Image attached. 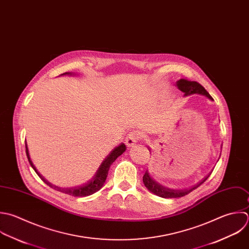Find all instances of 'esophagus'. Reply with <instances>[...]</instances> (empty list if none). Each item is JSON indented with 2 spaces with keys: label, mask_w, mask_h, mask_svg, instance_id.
I'll return each mask as SVG.
<instances>
[{
  "label": "esophagus",
  "mask_w": 249,
  "mask_h": 249,
  "mask_svg": "<svg viewBox=\"0 0 249 249\" xmlns=\"http://www.w3.org/2000/svg\"><path fill=\"white\" fill-rule=\"evenodd\" d=\"M142 137H143V135L140 131H132V132H130L128 134V136L126 137V140H125L127 146H133L138 141L142 139Z\"/></svg>",
  "instance_id": "1"
}]
</instances>
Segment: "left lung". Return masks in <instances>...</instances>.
I'll return each instance as SVG.
<instances>
[{
	"label": "left lung",
	"instance_id": "8db88e82",
	"mask_svg": "<svg viewBox=\"0 0 249 249\" xmlns=\"http://www.w3.org/2000/svg\"><path fill=\"white\" fill-rule=\"evenodd\" d=\"M178 86L180 89V91H182L185 95H190V94H194V93H200L203 95H206L207 97H209L210 99L213 100V97L209 94V92L204 88L203 85H201L199 82L197 81H191L188 80L186 78H181L178 81ZM211 176V174H210ZM205 178L201 182H199L198 184H196L195 186L189 188V189H183V190H173V189H168L165 188L161 185H159L158 183H156L148 175L147 172H145V174L143 175L142 178V181L145 185V187L152 193L156 194L159 197L162 198H179V197H183L187 194H189L190 192H192L194 189L198 188L201 184H203L208 178L209 177Z\"/></svg>",
	"mask_w": 249,
	"mask_h": 249
}]
</instances>
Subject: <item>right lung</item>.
Wrapping results in <instances>:
<instances>
[{"mask_svg":"<svg viewBox=\"0 0 249 249\" xmlns=\"http://www.w3.org/2000/svg\"><path fill=\"white\" fill-rule=\"evenodd\" d=\"M65 73H68V72H65ZM63 73V74H65ZM25 146H26V155H27V158H28V161L30 163V165L32 166V168L35 170V172L37 174V176L40 178V179L43 180V182H45L48 186H50L51 188L59 191V192H62L64 194H67V195H70V196H73V197H86V196H89V195H92L94 194L95 192H97L98 190H100L106 179H107V173H108V170H109V167L110 165L116 160V158L118 156H120L125 150H126V145L124 143H121L120 145H118L117 147H115L111 152L110 154L103 161V163L101 164L99 170L97 171L96 175L94 176V178L88 181L87 183L83 184V185H80V186H77V187H72V188H59V187H56L54 185H52L51 183H49L47 180H45L44 178H42V176H40L36 169L35 168V166L33 165L31 159H30V156H29V152H28V147H27V144L25 142Z\"/></svg>","mask_w":249,"mask_h":249,"instance_id":"right-lung-1","label":"right lung"}]
</instances>
